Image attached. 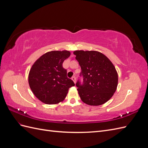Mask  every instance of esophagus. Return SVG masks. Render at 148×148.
Listing matches in <instances>:
<instances>
[{
    "label": "esophagus",
    "mask_w": 148,
    "mask_h": 148,
    "mask_svg": "<svg viewBox=\"0 0 148 148\" xmlns=\"http://www.w3.org/2000/svg\"><path fill=\"white\" fill-rule=\"evenodd\" d=\"M71 79L73 80V82L75 83H76V77H75V76H73V77H72V78H71Z\"/></svg>",
    "instance_id": "1"
}]
</instances>
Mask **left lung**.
<instances>
[{
    "label": "left lung",
    "mask_w": 148,
    "mask_h": 148,
    "mask_svg": "<svg viewBox=\"0 0 148 148\" xmlns=\"http://www.w3.org/2000/svg\"><path fill=\"white\" fill-rule=\"evenodd\" d=\"M73 53L82 69L76 83L82 101L90 106L104 104L112 97L117 87L118 75L115 66L99 52L76 51Z\"/></svg>",
    "instance_id": "obj_1"
}]
</instances>
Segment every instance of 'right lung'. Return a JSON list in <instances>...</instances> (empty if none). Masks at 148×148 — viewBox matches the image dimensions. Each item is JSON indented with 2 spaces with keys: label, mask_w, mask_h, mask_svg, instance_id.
Here are the masks:
<instances>
[{
  "label": "right lung",
  "mask_w": 148,
  "mask_h": 148,
  "mask_svg": "<svg viewBox=\"0 0 148 148\" xmlns=\"http://www.w3.org/2000/svg\"><path fill=\"white\" fill-rule=\"evenodd\" d=\"M70 56L67 51H51L35 62L29 71L28 82L39 100L47 104H57L64 100L69 89L75 86L62 66Z\"/></svg>",
  "instance_id": "right-lung-1"
}]
</instances>
